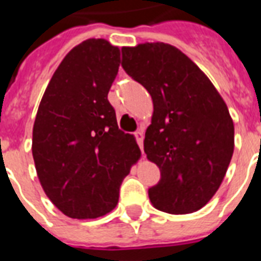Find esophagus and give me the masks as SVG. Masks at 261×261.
<instances>
[{"instance_id":"esophagus-1","label":"esophagus","mask_w":261,"mask_h":261,"mask_svg":"<svg viewBox=\"0 0 261 261\" xmlns=\"http://www.w3.org/2000/svg\"><path fill=\"white\" fill-rule=\"evenodd\" d=\"M135 139H137V142H138V145H139V147H141V150L143 151V131H137V133H135Z\"/></svg>"}]
</instances>
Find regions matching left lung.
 Returning a JSON list of instances; mask_svg holds the SVG:
<instances>
[{
    "label": "left lung",
    "instance_id": "8db88e82",
    "mask_svg": "<svg viewBox=\"0 0 261 261\" xmlns=\"http://www.w3.org/2000/svg\"><path fill=\"white\" fill-rule=\"evenodd\" d=\"M122 66L153 100L143 149L161 178L149 188L157 210L190 214L202 208L222 182L234 150L226 102L186 54L167 43L123 47Z\"/></svg>",
    "mask_w": 261,
    "mask_h": 261
}]
</instances>
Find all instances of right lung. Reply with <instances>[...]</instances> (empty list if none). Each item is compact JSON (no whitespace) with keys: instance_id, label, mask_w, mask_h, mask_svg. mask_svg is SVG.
<instances>
[{"instance_id":"add662e5","label":"right lung","mask_w":261,"mask_h":261,"mask_svg":"<svg viewBox=\"0 0 261 261\" xmlns=\"http://www.w3.org/2000/svg\"><path fill=\"white\" fill-rule=\"evenodd\" d=\"M119 65V47L84 40L63 58L39 104L32 131L36 173L48 199L70 218L114 210L123 178L141 157L108 101Z\"/></svg>"}]
</instances>
